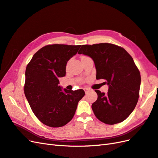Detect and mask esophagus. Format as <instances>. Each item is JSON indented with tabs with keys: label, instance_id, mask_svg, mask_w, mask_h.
<instances>
[{
	"label": "esophagus",
	"instance_id": "esophagus-1",
	"mask_svg": "<svg viewBox=\"0 0 158 158\" xmlns=\"http://www.w3.org/2000/svg\"><path fill=\"white\" fill-rule=\"evenodd\" d=\"M83 90L85 91V93H87L90 91V89H88V88H84V89H83Z\"/></svg>",
	"mask_w": 158,
	"mask_h": 158
}]
</instances>
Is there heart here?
I'll return each instance as SVG.
<instances>
[{
  "label": "heart",
  "instance_id": "obj_1",
  "mask_svg": "<svg viewBox=\"0 0 158 158\" xmlns=\"http://www.w3.org/2000/svg\"><path fill=\"white\" fill-rule=\"evenodd\" d=\"M83 57H84V56H83Z\"/></svg>",
  "mask_w": 158,
  "mask_h": 158
}]
</instances>
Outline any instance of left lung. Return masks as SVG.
<instances>
[{"mask_svg":"<svg viewBox=\"0 0 158 158\" xmlns=\"http://www.w3.org/2000/svg\"><path fill=\"white\" fill-rule=\"evenodd\" d=\"M78 53L92 58L97 79H105L109 85L106 94L95 90L98 98L91 106L94 115L107 124L127 119L136 106L141 83L133 58L123 48L109 43L83 45Z\"/></svg>","mask_w":158,"mask_h":158,"instance_id":"8db88e82","label":"left lung"}]
</instances>
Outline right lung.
I'll return each instance as SVG.
<instances>
[{"mask_svg": "<svg viewBox=\"0 0 158 158\" xmlns=\"http://www.w3.org/2000/svg\"><path fill=\"white\" fill-rule=\"evenodd\" d=\"M81 46L52 44L42 48L27 65L24 87L25 96L34 114L49 127L67 124L75 113L83 89H62L59 78L65 75L67 63Z\"/></svg>", "mask_w": 158, "mask_h": 158, "instance_id": "add662e5", "label": "right lung"}]
</instances>
